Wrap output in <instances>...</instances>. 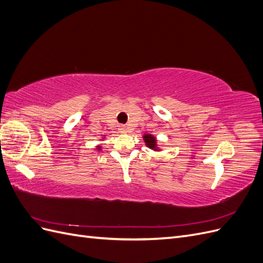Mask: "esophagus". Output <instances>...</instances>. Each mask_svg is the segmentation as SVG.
I'll return each mask as SVG.
<instances>
[{
	"label": "esophagus",
	"mask_w": 263,
	"mask_h": 263,
	"mask_svg": "<svg viewBox=\"0 0 263 263\" xmlns=\"http://www.w3.org/2000/svg\"><path fill=\"white\" fill-rule=\"evenodd\" d=\"M118 129H119V132H121L122 134H126V133H128V130H129V129H128V127H127V126H124V125H123V126H119V128H118Z\"/></svg>",
	"instance_id": "esophagus-1"
}]
</instances>
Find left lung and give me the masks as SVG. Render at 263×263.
Instances as JSON below:
<instances>
[{
	"instance_id": "obj_1",
	"label": "left lung",
	"mask_w": 263,
	"mask_h": 263,
	"mask_svg": "<svg viewBox=\"0 0 263 263\" xmlns=\"http://www.w3.org/2000/svg\"><path fill=\"white\" fill-rule=\"evenodd\" d=\"M142 138H144V141L145 144L148 148L153 149L155 151H159L160 150V148L158 147V142H157V138L154 136V135L151 134H144V136H142Z\"/></svg>"
}]
</instances>
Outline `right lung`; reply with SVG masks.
<instances>
[{
    "mask_svg": "<svg viewBox=\"0 0 263 263\" xmlns=\"http://www.w3.org/2000/svg\"><path fill=\"white\" fill-rule=\"evenodd\" d=\"M105 137H106V135H103V136H102V139H104ZM102 148H103L102 146H97V149H98V150H102Z\"/></svg>",
    "mask_w": 263,
    "mask_h": 263,
    "instance_id": "obj_1",
    "label": "right lung"
}]
</instances>
